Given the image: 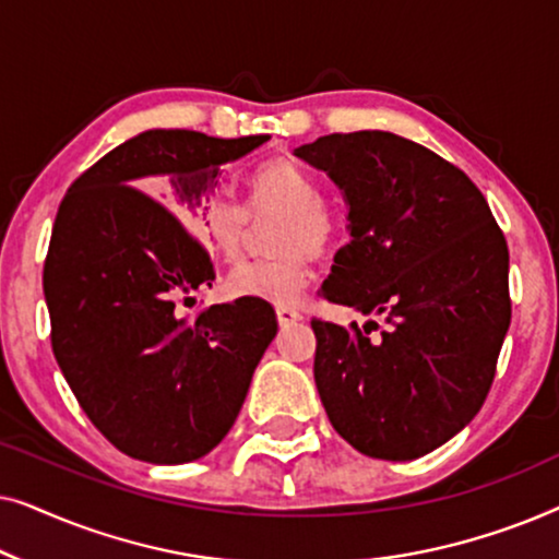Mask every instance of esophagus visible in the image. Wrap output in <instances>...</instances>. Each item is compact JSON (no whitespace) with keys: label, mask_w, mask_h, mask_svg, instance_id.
<instances>
[{"label":"esophagus","mask_w":559,"mask_h":559,"mask_svg":"<svg viewBox=\"0 0 559 559\" xmlns=\"http://www.w3.org/2000/svg\"><path fill=\"white\" fill-rule=\"evenodd\" d=\"M277 320H280V325H293V323H297V320H302V312L289 308V305H280Z\"/></svg>","instance_id":"esophagus-1"}]
</instances>
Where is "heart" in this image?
I'll list each match as a JSON object with an SVG mask.
<instances>
[{
    "label": "heart",
    "mask_w": 559,
    "mask_h": 559,
    "mask_svg": "<svg viewBox=\"0 0 559 559\" xmlns=\"http://www.w3.org/2000/svg\"><path fill=\"white\" fill-rule=\"evenodd\" d=\"M249 205L213 195L203 205L198 228L221 257L234 262L249 247L257 221L277 218L270 228V257L243 262L228 274L226 289L234 297L293 305L310 282L312 254H325L341 234V213L320 182L289 159H272L257 167L247 182Z\"/></svg>",
    "instance_id": "heart-1"
}]
</instances>
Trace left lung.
Returning <instances> with one entry per match:
<instances>
[{
    "instance_id": "8db88e82",
    "label": "left lung",
    "mask_w": 559,
    "mask_h": 559,
    "mask_svg": "<svg viewBox=\"0 0 559 559\" xmlns=\"http://www.w3.org/2000/svg\"><path fill=\"white\" fill-rule=\"evenodd\" d=\"M295 155L331 175L350 205V241L320 293L386 320L361 331L312 318L328 419L379 461L430 453L491 392L511 323L503 231L461 167L404 136L325 134Z\"/></svg>"
}]
</instances>
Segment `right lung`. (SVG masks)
I'll use <instances>...</instances> for the list:
<instances>
[{
	"instance_id": "1",
	"label": "right lung",
	"mask_w": 559,
	"mask_h": 559,
	"mask_svg": "<svg viewBox=\"0 0 559 559\" xmlns=\"http://www.w3.org/2000/svg\"><path fill=\"white\" fill-rule=\"evenodd\" d=\"M266 140L150 129L81 173L58 205L43 266L52 354L96 430L136 461L211 453L277 335L272 305L249 297L180 316L216 280L188 224L221 165Z\"/></svg>"
}]
</instances>
